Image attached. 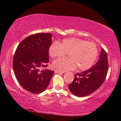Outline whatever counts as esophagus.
Here are the masks:
<instances>
[{"mask_svg":"<svg viewBox=\"0 0 121 121\" xmlns=\"http://www.w3.org/2000/svg\"><path fill=\"white\" fill-rule=\"evenodd\" d=\"M54 73H62V72H61V71H59L58 70H55L54 71Z\"/></svg>","mask_w":121,"mask_h":121,"instance_id":"obj_1","label":"esophagus"}]
</instances>
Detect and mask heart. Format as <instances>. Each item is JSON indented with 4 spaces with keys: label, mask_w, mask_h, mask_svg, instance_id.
<instances>
[{
    "label": "heart",
    "mask_w": 121,
    "mask_h": 121,
    "mask_svg": "<svg viewBox=\"0 0 121 121\" xmlns=\"http://www.w3.org/2000/svg\"><path fill=\"white\" fill-rule=\"evenodd\" d=\"M97 46L92 43L76 38L63 39L61 42H53L48 48L52 58L65 56L68 58H59L53 62V67L61 72L77 68L86 70L92 66L98 56Z\"/></svg>",
    "instance_id": "heart-1"
}]
</instances>
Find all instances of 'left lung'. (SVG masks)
<instances>
[{
    "mask_svg": "<svg viewBox=\"0 0 121 121\" xmlns=\"http://www.w3.org/2000/svg\"><path fill=\"white\" fill-rule=\"evenodd\" d=\"M108 70L107 53L101 48L98 62L88 70L75 74L73 82L68 85L69 90L73 95L79 97L90 95L103 84Z\"/></svg>",
    "mask_w": 121,
    "mask_h": 121,
    "instance_id": "8db88e82",
    "label": "left lung"
}]
</instances>
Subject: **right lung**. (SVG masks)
Returning <instances> with one entry per match:
<instances>
[{
  "mask_svg": "<svg viewBox=\"0 0 121 121\" xmlns=\"http://www.w3.org/2000/svg\"><path fill=\"white\" fill-rule=\"evenodd\" d=\"M52 34L38 33L26 37L18 45L13 61L15 77L22 87L34 94L44 92L54 71L45 69L49 62L48 48Z\"/></svg>",
  "mask_w": 121,
  "mask_h": 121,
  "instance_id": "obj_1",
  "label": "right lung"
}]
</instances>
